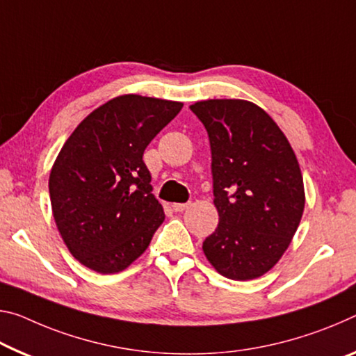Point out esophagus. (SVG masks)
Returning a JSON list of instances; mask_svg holds the SVG:
<instances>
[{
	"mask_svg": "<svg viewBox=\"0 0 356 356\" xmlns=\"http://www.w3.org/2000/svg\"><path fill=\"white\" fill-rule=\"evenodd\" d=\"M190 207V202H176V204H172L174 212H184L185 209Z\"/></svg>",
	"mask_w": 356,
	"mask_h": 356,
	"instance_id": "esophagus-1",
	"label": "esophagus"
}]
</instances>
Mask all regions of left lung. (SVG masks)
<instances>
[{
  "label": "left lung",
  "mask_w": 356,
  "mask_h": 356,
  "mask_svg": "<svg viewBox=\"0 0 356 356\" xmlns=\"http://www.w3.org/2000/svg\"><path fill=\"white\" fill-rule=\"evenodd\" d=\"M190 109L211 140L218 227L202 242L220 274L250 280L274 266L300 227L304 184L285 134L261 107L207 99Z\"/></svg>",
  "instance_id": "left-lung-1"
}]
</instances>
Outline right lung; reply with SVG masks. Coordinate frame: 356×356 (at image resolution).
Here are the masks:
<instances>
[{
    "mask_svg": "<svg viewBox=\"0 0 356 356\" xmlns=\"http://www.w3.org/2000/svg\"><path fill=\"white\" fill-rule=\"evenodd\" d=\"M182 106L117 97L83 118L61 147L49 177L50 202L61 238L83 266L120 273L149 247L165 212L143 155Z\"/></svg>",
    "mask_w": 356,
    "mask_h": 356,
    "instance_id": "right-lung-1",
    "label": "right lung"
}]
</instances>
